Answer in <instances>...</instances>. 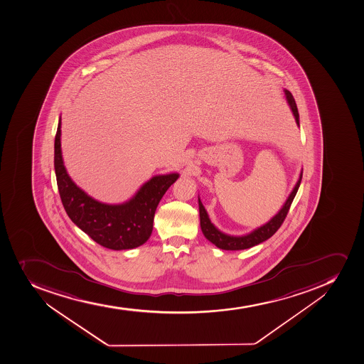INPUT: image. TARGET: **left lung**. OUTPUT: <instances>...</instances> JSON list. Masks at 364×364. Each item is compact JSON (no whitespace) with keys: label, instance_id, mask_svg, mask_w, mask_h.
Instances as JSON below:
<instances>
[{"label":"left lung","instance_id":"8db88e82","mask_svg":"<svg viewBox=\"0 0 364 364\" xmlns=\"http://www.w3.org/2000/svg\"><path fill=\"white\" fill-rule=\"evenodd\" d=\"M284 96L289 105L290 110L293 112L294 118L296 122L297 127H300V120H299V111H297L296 103L294 100L293 95L290 94V91L284 89ZM302 171L301 170L300 176L297 179L295 186L290 192L287 199L284 201V205L281 207L273 218H270L266 224L257 227L255 230H252L250 233L244 234V235H230V234L225 233L223 230H219L215 225L210 221V215L207 213L206 208L203 207L200 198H198V203H199V215H200V227L203 234L207 240L215 245L218 248L225 250H247L250 247L257 246V245L268 240L284 223V218L287 217L288 210H289L290 205L293 203L294 198L296 196L297 190L300 187L301 181H302Z\"/></svg>","mask_w":364,"mask_h":364}]
</instances>
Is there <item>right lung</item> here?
I'll list each match as a JSON object with an SVG mask.
<instances>
[{
  "mask_svg": "<svg viewBox=\"0 0 364 364\" xmlns=\"http://www.w3.org/2000/svg\"><path fill=\"white\" fill-rule=\"evenodd\" d=\"M58 120L55 137V173L60 200L71 221L92 240L109 250H134L145 244L154 230L158 203L181 174H157L122 203L96 200L77 186L64 166Z\"/></svg>",
  "mask_w": 364,
  "mask_h": 364,
  "instance_id": "1",
  "label": "right lung"
}]
</instances>
